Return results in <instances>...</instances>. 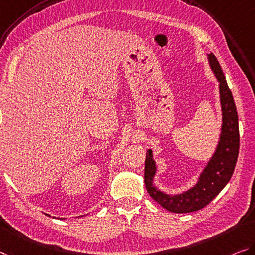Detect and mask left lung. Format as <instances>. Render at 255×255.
Segmentation results:
<instances>
[{"mask_svg":"<svg viewBox=\"0 0 255 255\" xmlns=\"http://www.w3.org/2000/svg\"><path fill=\"white\" fill-rule=\"evenodd\" d=\"M209 61L219 81L223 123L217 150L213 157L207 163V166L201 174L197 185L180 195L170 196L164 194L152 186L156 165L152 159L151 149H148L144 160V185L148 194L164 209L173 213L196 212L212 202L215 196L229 182L240 154L238 114L232 90L227 84L225 74L213 53L209 54Z\"/></svg>","mask_w":255,"mask_h":255,"instance_id":"1","label":"left lung"}]
</instances>
